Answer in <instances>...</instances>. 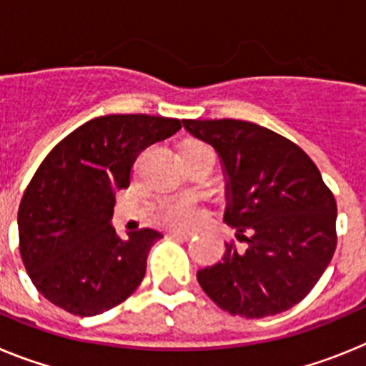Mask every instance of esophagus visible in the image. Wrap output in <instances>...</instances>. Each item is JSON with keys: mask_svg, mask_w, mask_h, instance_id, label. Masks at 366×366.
Segmentation results:
<instances>
[{"mask_svg": "<svg viewBox=\"0 0 366 366\" xmlns=\"http://www.w3.org/2000/svg\"><path fill=\"white\" fill-rule=\"evenodd\" d=\"M168 236L170 238H177V240H189L192 232H185V231H168Z\"/></svg>", "mask_w": 366, "mask_h": 366, "instance_id": "esophagus-1", "label": "esophagus"}]
</instances>
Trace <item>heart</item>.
Returning <instances> with one entry per match:
<instances>
[{"mask_svg": "<svg viewBox=\"0 0 366 366\" xmlns=\"http://www.w3.org/2000/svg\"><path fill=\"white\" fill-rule=\"evenodd\" d=\"M199 144V143H187ZM185 144V147H187ZM199 209L198 205L189 198L167 199L157 209V219L164 225H174V227H190L198 222Z\"/></svg>", "mask_w": 366, "mask_h": 366, "instance_id": "obj_1", "label": "heart"}]
</instances>
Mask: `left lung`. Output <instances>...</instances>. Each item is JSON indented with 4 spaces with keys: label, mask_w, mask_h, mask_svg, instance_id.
<instances>
[{
    "label": "left lung",
    "mask_w": 366,
    "mask_h": 366,
    "mask_svg": "<svg viewBox=\"0 0 366 366\" xmlns=\"http://www.w3.org/2000/svg\"><path fill=\"white\" fill-rule=\"evenodd\" d=\"M211 144L225 176L223 222L244 242L225 244L214 266L198 271L219 308L262 319L293 308L312 292L334 257L337 205L306 152L254 122L183 121Z\"/></svg>",
    "instance_id": "8db88e82"
}]
</instances>
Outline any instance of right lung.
Here are the masks:
<instances>
[{"mask_svg": "<svg viewBox=\"0 0 366 366\" xmlns=\"http://www.w3.org/2000/svg\"><path fill=\"white\" fill-rule=\"evenodd\" d=\"M181 130L177 119L102 115L62 139L41 161L18 211L19 253L45 299L73 315L115 308L147 273L154 229L121 240L112 225L115 192L150 144Z\"/></svg>", "mask_w": 366, "mask_h": 366, "instance_id": "add662e5", "label": "right lung"}]
</instances>
